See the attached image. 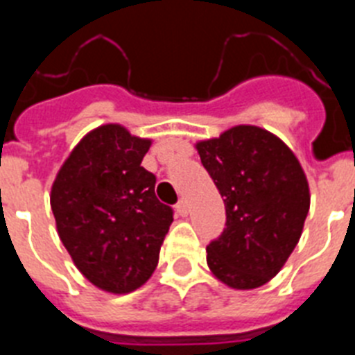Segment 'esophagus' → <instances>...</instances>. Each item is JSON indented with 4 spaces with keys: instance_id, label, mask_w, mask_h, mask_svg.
<instances>
[{
    "instance_id": "34e87169",
    "label": "esophagus",
    "mask_w": 355,
    "mask_h": 355,
    "mask_svg": "<svg viewBox=\"0 0 355 355\" xmlns=\"http://www.w3.org/2000/svg\"><path fill=\"white\" fill-rule=\"evenodd\" d=\"M175 209H178V213H180L181 216H187L188 211H190V205H188V200L183 197V199H181L180 202L175 205Z\"/></svg>"
}]
</instances>
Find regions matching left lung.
I'll return each instance as SVG.
<instances>
[{
	"label": "left lung",
	"instance_id": "left-lung-1",
	"mask_svg": "<svg viewBox=\"0 0 355 355\" xmlns=\"http://www.w3.org/2000/svg\"><path fill=\"white\" fill-rule=\"evenodd\" d=\"M196 149L225 205V229L206 247L209 270L233 290L263 286L288 261L309 211L300 162L279 137L249 124Z\"/></svg>",
	"mask_w": 355,
	"mask_h": 355
}]
</instances>
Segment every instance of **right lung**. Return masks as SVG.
<instances>
[{
    "mask_svg": "<svg viewBox=\"0 0 355 355\" xmlns=\"http://www.w3.org/2000/svg\"><path fill=\"white\" fill-rule=\"evenodd\" d=\"M149 139L121 124L89 131L56 174L51 209L78 270L108 293H131L153 275L172 224L155 193V174L140 165Z\"/></svg>",
    "mask_w": 355,
    "mask_h": 355,
    "instance_id": "1",
    "label": "right lung"
}]
</instances>
